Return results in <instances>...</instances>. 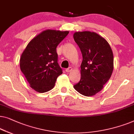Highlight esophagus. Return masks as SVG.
<instances>
[{
	"label": "esophagus",
	"mask_w": 134,
	"mask_h": 134,
	"mask_svg": "<svg viewBox=\"0 0 134 134\" xmlns=\"http://www.w3.org/2000/svg\"><path fill=\"white\" fill-rule=\"evenodd\" d=\"M72 70H73V68L71 67H70L68 68V69H65V71H66V72H70V71H72Z\"/></svg>",
	"instance_id": "obj_1"
}]
</instances>
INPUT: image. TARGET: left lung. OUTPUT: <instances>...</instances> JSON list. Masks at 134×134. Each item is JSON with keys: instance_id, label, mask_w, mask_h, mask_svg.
<instances>
[{"instance_id": "8db88e82", "label": "left lung", "mask_w": 134, "mask_h": 134, "mask_svg": "<svg viewBox=\"0 0 134 134\" xmlns=\"http://www.w3.org/2000/svg\"><path fill=\"white\" fill-rule=\"evenodd\" d=\"M73 38L83 59L81 65V80L73 87L82 95L91 97L103 89L112 74V48L104 37L95 32H75Z\"/></svg>"}]
</instances>
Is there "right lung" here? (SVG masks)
<instances>
[{"label":"right lung","mask_w":134,"mask_h":134,"mask_svg":"<svg viewBox=\"0 0 134 134\" xmlns=\"http://www.w3.org/2000/svg\"><path fill=\"white\" fill-rule=\"evenodd\" d=\"M69 31L46 30L28 44L20 58V68L31 87L44 93L54 87L63 73L58 63L56 47Z\"/></svg>","instance_id":"add662e5"}]
</instances>
